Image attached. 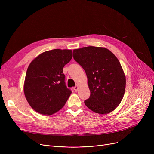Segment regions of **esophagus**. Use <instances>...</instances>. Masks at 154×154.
I'll return each instance as SVG.
<instances>
[{
    "label": "esophagus",
    "instance_id": "34e87169",
    "mask_svg": "<svg viewBox=\"0 0 154 154\" xmlns=\"http://www.w3.org/2000/svg\"><path fill=\"white\" fill-rule=\"evenodd\" d=\"M74 89L75 92H77L78 91V85H76L74 87Z\"/></svg>",
    "mask_w": 154,
    "mask_h": 154
}]
</instances>
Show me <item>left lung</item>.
Masks as SVG:
<instances>
[{"label": "left lung", "mask_w": 154, "mask_h": 154, "mask_svg": "<svg viewBox=\"0 0 154 154\" xmlns=\"http://www.w3.org/2000/svg\"><path fill=\"white\" fill-rule=\"evenodd\" d=\"M73 55L87 77L91 95L84 101L85 106L100 114L115 110L122 100L126 83L116 55L107 48L93 46L75 49Z\"/></svg>", "instance_id": "left-lung-1"}]
</instances>
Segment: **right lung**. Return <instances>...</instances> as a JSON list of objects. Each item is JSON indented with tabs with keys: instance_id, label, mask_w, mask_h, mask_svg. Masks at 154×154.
Wrapping results in <instances>:
<instances>
[{
	"instance_id": "obj_1",
	"label": "right lung",
	"mask_w": 154,
	"mask_h": 154,
	"mask_svg": "<svg viewBox=\"0 0 154 154\" xmlns=\"http://www.w3.org/2000/svg\"><path fill=\"white\" fill-rule=\"evenodd\" d=\"M72 57L71 50L54 49L40 54L27 69L24 94L31 107L39 114L52 115L61 109L70 94L63 68Z\"/></svg>"
}]
</instances>
